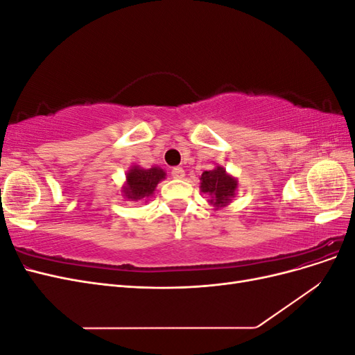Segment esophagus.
Returning a JSON list of instances; mask_svg holds the SVG:
<instances>
[{"mask_svg":"<svg viewBox=\"0 0 355 355\" xmlns=\"http://www.w3.org/2000/svg\"><path fill=\"white\" fill-rule=\"evenodd\" d=\"M171 176H173L175 179H184L185 170L182 168V167H175L173 170H171Z\"/></svg>","mask_w":355,"mask_h":355,"instance_id":"obj_1","label":"esophagus"}]
</instances>
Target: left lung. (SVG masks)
I'll return each instance as SVG.
<instances>
[{
  "label": "left lung",
  "mask_w": 355,
  "mask_h": 355,
  "mask_svg": "<svg viewBox=\"0 0 355 355\" xmlns=\"http://www.w3.org/2000/svg\"><path fill=\"white\" fill-rule=\"evenodd\" d=\"M200 180L201 192L210 196L209 201L216 209L228 206V202L235 196V191H237L239 187L237 179L228 175L220 166L213 170L202 171Z\"/></svg>",
  "instance_id": "8db88e82"
}]
</instances>
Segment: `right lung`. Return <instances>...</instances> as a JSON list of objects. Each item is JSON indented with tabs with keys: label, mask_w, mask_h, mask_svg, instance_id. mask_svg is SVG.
Segmentation results:
<instances>
[{
	"label": "right lung",
	"mask_w": 355,
	"mask_h": 355,
	"mask_svg": "<svg viewBox=\"0 0 355 355\" xmlns=\"http://www.w3.org/2000/svg\"><path fill=\"white\" fill-rule=\"evenodd\" d=\"M164 178V170L159 167L142 168L139 166H133L127 171L123 194L128 201L146 200L148 197H151L154 194L157 185Z\"/></svg>",
	"instance_id": "obj_1"
}]
</instances>
